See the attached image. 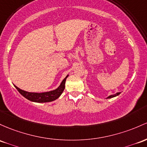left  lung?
<instances>
[{"mask_svg":"<svg viewBox=\"0 0 147 147\" xmlns=\"http://www.w3.org/2000/svg\"><path fill=\"white\" fill-rule=\"evenodd\" d=\"M120 94V93H117L116 94H114V95H111V96H108L107 98H114V97H116V96H119V95Z\"/></svg>","mask_w":147,"mask_h":147,"instance_id":"obj_1","label":"left lung"}]
</instances>
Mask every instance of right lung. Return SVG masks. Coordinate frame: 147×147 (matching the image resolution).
I'll use <instances>...</instances> for the list:
<instances>
[{
    "label": "right lung",
    "instance_id": "obj_1",
    "mask_svg": "<svg viewBox=\"0 0 147 147\" xmlns=\"http://www.w3.org/2000/svg\"><path fill=\"white\" fill-rule=\"evenodd\" d=\"M68 77V75L65 77V78H64V80H63L60 86L58 87L55 90H53V91H48V92H44V93H32V92H27L24 91V90L20 89L17 86H15V88H17V91H18L24 98H26V99L32 101V102H51V101H54L55 100L57 99L58 98H59V96L62 94L63 91L65 89V84L67 77Z\"/></svg>",
    "mask_w": 147,
    "mask_h": 147
}]
</instances>
